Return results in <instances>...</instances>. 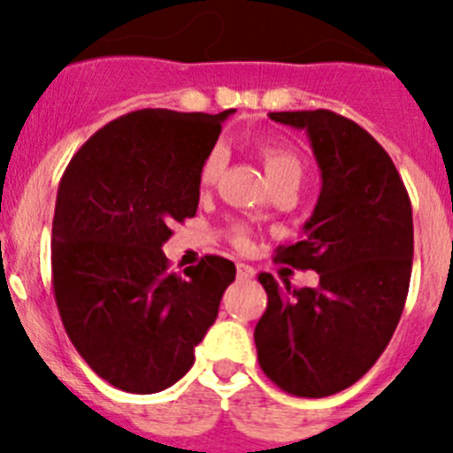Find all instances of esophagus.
<instances>
[{
  "label": "esophagus",
  "instance_id": "obj_1",
  "mask_svg": "<svg viewBox=\"0 0 453 453\" xmlns=\"http://www.w3.org/2000/svg\"><path fill=\"white\" fill-rule=\"evenodd\" d=\"M235 272H238L240 281H250V279H254V267L245 265V263H238V265H235Z\"/></svg>",
  "mask_w": 453,
  "mask_h": 453
}]
</instances>
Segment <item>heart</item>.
I'll list each match as a JSON object with an SVG mask.
<instances>
[{
    "instance_id": "obj_1",
    "label": "heart",
    "mask_w": 453,
    "mask_h": 453,
    "mask_svg": "<svg viewBox=\"0 0 453 453\" xmlns=\"http://www.w3.org/2000/svg\"><path fill=\"white\" fill-rule=\"evenodd\" d=\"M258 156H261L263 167H265V174L270 179L272 186L276 183L288 181V179H295L299 181L302 179L303 165L299 161V156L290 150V147L274 145V142H265V145L258 147ZM222 151L213 150L208 151V156L203 158L202 167H199V183L202 186H213L215 181L222 174ZM231 238H234L235 245H245L247 242V229L242 224H235L231 229Z\"/></svg>"
}]
</instances>
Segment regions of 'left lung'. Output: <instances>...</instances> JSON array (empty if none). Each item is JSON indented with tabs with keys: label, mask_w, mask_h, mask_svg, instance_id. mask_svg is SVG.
<instances>
[{
	"label": "left lung",
	"mask_w": 453,
	"mask_h": 453,
	"mask_svg": "<svg viewBox=\"0 0 453 453\" xmlns=\"http://www.w3.org/2000/svg\"><path fill=\"white\" fill-rule=\"evenodd\" d=\"M303 129L322 172L303 240L274 261L315 270L318 288H292L261 272L267 308L254 329L267 379L297 397L354 386L397 329L413 267V208L397 167L363 127L334 111H283Z\"/></svg>",
	"instance_id": "1"
}]
</instances>
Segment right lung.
<instances>
[{
    "label": "right lung",
    "instance_id": "add662e5",
    "mask_svg": "<svg viewBox=\"0 0 453 453\" xmlns=\"http://www.w3.org/2000/svg\"><path fill=\"white\" fill-rule=\"evenodd\" d=\"M231 113L122 115L83 142L58 183L56 306L83 361L124 392H161L190 370L235 279L222 256L170 272L161 250L172 224L197 213L199 167Z\"/></svg>",
    "mask_w": 453,
    "mask_h": 453
}]
</instances>
